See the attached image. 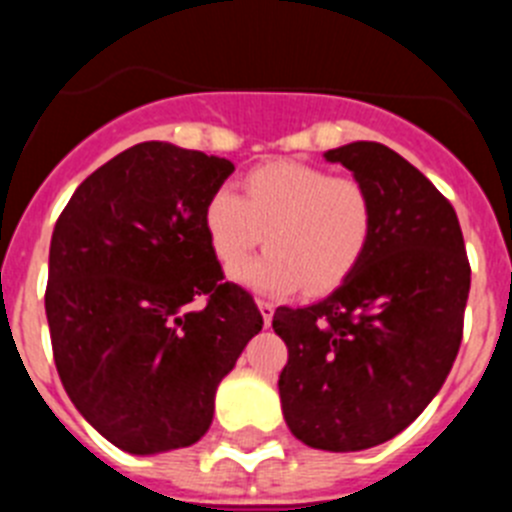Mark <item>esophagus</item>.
Returning <instances> with one entry per match:
<instances>
[{"label": "esophagus", "instance_id": "34e87169", "mask_svg": "<svg viewBox=\"0 0 512 512\" xmlns=\"http://www.w3.org/2000/svg\"><path fill=\"white\" fill-rule=\"evenodd\" d=\"M256 307H259L261 318H264V325L269 328L271 318H274V305H271V302H266V300H256Z\"/></svg>", "mask_w": 512, "mask_h": 512}]
</instances>
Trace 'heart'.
Segmentation results:
<instances>
[{"label":"heart","mask_w":512,"mask_h":512,"mask_svg":"<svg viewBox=\"0 0 512 512\" xmlns=\"http://www.w3.org/2000/svg\"><path fill=\"white\" fill-rule=\"evenodd\" d=\"M372 192L351 176L302 161H269L243 179V197L220 187L202 212L220 264L234 269L267 235L270 251L233 277L261 295H312L341 287L364 261L374 235Z\"/></svg>","instance_id":"obj_1"}]
</instances>
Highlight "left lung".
Returning <instances> with one entry per match:
<instances>
[{
    "mask_svg": "<svg viewBox=\"0 0 512 512\" xmlns=\"http://www.w3.org/2000/svg\"><path fill=\"white\" fill-rule=\"evenodd\" d=\"M374 197L359 269L307 307H277L289 359L279 374L292 436L312 449L361 451L405 431L438 395L459 354L469 269L451 202L374 140L323 153Z\"/></svg>",
    "mask_w": 512,
    "mask_h": 512,
    "instance_id": "8db88e82",
    "label": "left lung"
}]
</instances>
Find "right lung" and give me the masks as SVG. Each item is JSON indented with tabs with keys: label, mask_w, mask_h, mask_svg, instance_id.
<instances>
[{
	"label": "right lung",
	"mask_w": 512,
	"mask_h": 512,
	"mask_svg": "<svg viewBox=\"0 0 512 512\" xmlns=\"http://www.w3.org/2000/svg\"><path fill=\"white\" fill-rule=\"evenodd\" d=\"M228 158L148 140L87 176L58 217L45 315L63 390L135 456L200 441L223 382L264 325L223 282L202 212ZM208 305L189 311L194 296Z\"/></svg>",
	"instance_id": "1"
}]
</instances>
